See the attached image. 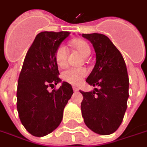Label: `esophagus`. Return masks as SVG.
<instances>
[{
    "instance_id": "1",
    "label": "esophagus",
    "mask_w": 147,
    "mask_h": 147,
    "mask_svg": "<svg viewBox=\"0 0 147 147\" xmlns=\"http://www.w3.org/2000/svg\"><path fill=\"white\" fill-rule=\"evenodd\" d=\"M72 89H73V90L75 91V92H77V91L79 90V88H78V87H77V86H72Z\"/></svg>"
}]
</instances>
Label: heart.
<instances>
[{
  "label": "heart",
  "mask_w": 147,
  "mask_h": 147,
  "mask_svg": "<svg viewBox=\"0 0 147 147\" xmlns=\"http://www.w3.org/2000/svg\"><path fill=\"white\" fill-rule=\"evenodd\" d=\"M71 45L79 51L83 57H88L90 54V47L88 43L83 39H74L71 42ZM67 51L64 45L58 46L54 54L55 61L58 67H63L67 62ZM87 75V72L83 68H71L65 71L62 74V78L64 81L74 85H77L81 83L84 77Z\"/></svg>",
  "instance_id": "1"
}]
</instances>
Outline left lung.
<instances>
[{
    "label": "left lung",
    "mask_w": 147,
    "mask_h": 147,
    "mask_svg": "<svg viewBox=\"0 0 147 147\" xmlns=\"http://www.w3.org/2000/svg\"><path fill=\"white\" fill-rule=\"evenodd\" d=\"M91 42L96 63L86 82L98 88L84 92L81 103L84 123L94 132L107 136L122 123L127 109L129 80L125 61L120 52L104 34H83Z\"/></svg>",
    "instance_id": "1"
}]
</instances>
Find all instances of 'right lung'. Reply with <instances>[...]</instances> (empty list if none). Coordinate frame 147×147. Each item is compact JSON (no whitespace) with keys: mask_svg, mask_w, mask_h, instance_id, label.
<instances>
[{"mask_svg":"<svg viewBox=\"0 0 147 147\" xmlns=\"http://www.w3.org/2000/svg\"><path fill=\"white\" fill-rule=\"evenodd\" d=\"M70 33L43 31L27 51L17 86V110L21 123L32 136L42 137L61 123L65 105L73 94L67 82L58 90L49 92L61 82L55 61L56 49Z\"/></svg>","mask_w":147,"mask_h":147,"instance_id":"1","label":"right lung"}]
</instances>
